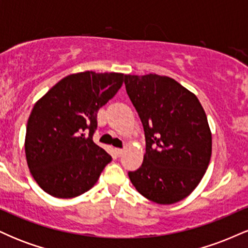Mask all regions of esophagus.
Here are the masks:
<instances>
[{
	"label": "esophagus",
	"instance_id": "1",
	"mask_svg": "<svg viewBox=\"0 0 248 248\" xmlns=\"http://www.w3.org/2000/svg\"><path fill=\"white\" fill-rule=\"evenodd\" d=\"M114 152L116 154V156H121L122 153H124V149H120V148H115Z\"/></svg>",
	"mask_w": 248,
	"mask_h": 248
}]
</instances>
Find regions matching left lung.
Returning a JSON list of instances; mask_svg holds the SVG:
<instances>
[{"mask_svg":"<svg viewBox=\"0 0 248 248\" xmlns=\"http://www.w3.org/2000/svg\"><path fill=\"white\" fill-rule=\"evenodd\" d=\"M126 91L143 124L142 166L129 171L135 189L169 205L191 193L212 154V134L198 98L167 76H124Z\"/></svg>","mask_w":248,"mask_h":248,"instance_id":"obj_1","label":"left lung"}]
</instances>
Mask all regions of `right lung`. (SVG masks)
I'll return each mask as SVG.
<instances>
[{"label": "right lung", "instance_id": "1", "mask_svg": "<svg viewBox=\"0 0 248 248\" xmlns=\"http://www.w3.org/2000/svg\"><path fill=\"white\" fill-rule=\"evenodd\" d=\"M124 80V73H73L36 102L24 147L31 175L45 192L56 198H73L94 186L112 161L93 142L96 114Z\"/></svg>", "mask_w": 248, "mask_h": 248}]
</instances>
